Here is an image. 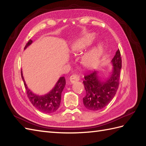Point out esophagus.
Returning a JSON list of instances; mask_svg holds the SVG:
<instances>
[{
	"label": "esophagus",
	"mask_w": 146,
	"mask_h": 146,
	"mask_svg": "<svg viewBox=\"0 0 146 146\" xmlns=\"http://www.w3.org/2000/svg\"><path fill=\"white\" fill-rule=\"evenodd\" d=\"M79 80V77L76 75H72L70 77L69 82L70 84H74Z\"/></svg>",
	"instance_id": "1"
}]
</instances>
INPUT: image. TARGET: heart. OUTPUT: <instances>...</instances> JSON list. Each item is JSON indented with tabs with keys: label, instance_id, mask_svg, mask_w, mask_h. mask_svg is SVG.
Here are the masks:
<instances>
[{
	"label": "heart",
	"instance_id": "1",
	"mask_svg": "<svg viewBox=\"0 0 146 146\" xmlns=\"http://www.w3.org/2000/svg\"><path fill=\"white\" fill-rule=\"evenodd\" d=\"M95 36L94 33L88 34L75 41L71 46V49L75 53H80L85 51L93 42ZM104 54L102 44H98L85 52L81 58V62L87 69L92 70L100 65Z\"/></svg>",
	"mask_w": 146,
	"mask_h": 146
}]
</instances>
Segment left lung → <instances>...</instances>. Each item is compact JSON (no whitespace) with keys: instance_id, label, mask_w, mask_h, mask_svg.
Here are the masks:
<instances>
[{"instance_id":"1","label":"left lung","mask_w":146,"mask_h":146,"mask_svg":"<svg viewBox=\"0 0 146 146\" xmlns=\"http://www.w3.org/2000/svg\"><path fill=\"white\" fill-rule=\"evenodd\" d=\"M112 72L108 78L103 80L98 72L94 71L84 77L83 81L86 95L83 98L85 107L92 111L105 108L114 98L119 86L121 58L119 49L111 60Z\"/></svg>"}]
</instances>
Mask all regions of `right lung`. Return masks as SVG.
I'll list each match as a JSON object with an SVG mask.
<instances>
[{
  "label": "right lung",
  "mask_w": 146,
  "mask_h": 146,
  "mask_svg": "<svg viewBox=\"0 0 146 146\" xmlns=\"http://www.w3.org/2000/svg\"><path fill=\"white\" fill-rule=\"evenodd\" d=\"M32 42L33 41L31 40L28 41L24 49L29 46ZM21 76H22L25 87L27 90L28 97L35 108L40 111L44 113H52L58 110L61 104L62 92L66 85L64 77H61L59 78L55 86L49 93L44 95H38L32 92L27 87L23 76L22 70L21 71Z\"/></svg>",
  "instance_id": "1"
}]
</instances>
